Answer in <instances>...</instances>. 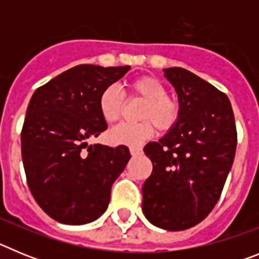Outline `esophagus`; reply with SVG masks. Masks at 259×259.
<instances>
[{
    "label": "esophagus",
    "instance_id": "esophagus-1",
    "mask_svg": "<svg viewBox=\"0 0 259 259\" xmlns=\"http://www.w3.org/2000/svg\"><path fill=\"white\" fill-rule=\"evenodd\" d=\"M130 153H131V155H139L143 153V149H141V146H131L130 148Z\"/></svg>",
    "mask_w": 259,
    "mask_h": 259
}]
</instances>
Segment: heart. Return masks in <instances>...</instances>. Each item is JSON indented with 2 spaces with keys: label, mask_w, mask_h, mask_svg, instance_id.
<instances>
[{
  "label": "heart",
  "mask_w": 259,
  "mask_h": 259,
  "mask_svg": "<svg viewBox=\"0 0 259 259\" xmlns=\"http://www.w3.org/2000/svg\"><path fill=\"white\" fill-rule=\"evenodd\" d=\"M132 96L145 101L141 107L143 120L135 124H120L109 132V140L115 145H140L154 135L155 125L161 131H170L180 119V105L167 96L163 84L152 76H140L130 83ZM124 100L115 85L102 91L98 98V109L107 123L118 122L122 116Z\"/></svg>",
  "instance_id": "b5f03b06"
}]
</instances>
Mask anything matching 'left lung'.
I'll return each mask as SVG.
<instances>
[{
    "instance_id": "left-lung-1",
    "label": "left lung",
    "mask_w": 259,
    "mask_h": 259,
    "mask_svg": "<svg viewBox=\"0 0 259 259\" xmlns=\"http://www.w3.org/2000/svg\"><path fill=\"white\" fill-rule=\"evenodd\" d=\"M163 71L178 93L180 119L161 140L144 148L153 171L143 185V211L157 227L183 231L202 222L218 202L237 132L223 92L185 68Z\"/></svg>"
}]
</instances>
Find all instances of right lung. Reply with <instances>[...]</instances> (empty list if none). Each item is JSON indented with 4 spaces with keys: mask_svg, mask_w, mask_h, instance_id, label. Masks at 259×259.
Returning a JSON list of instances; mask_svg holds the SVG:
<instances>
[{
    "mask_svg": "<svg viewBox=\"0 0 259 259\" xmlns=\"http://www.w3.org/2000/svg\"><path fill=\"white\" fill-rule=\"evenodd\" d=\"M130 68L75 66L32 95L20 135L23 166L38 206L59 223L79 226L100 218L131 158L124 145L87 143L107 128L100 95Z\"/></svg>",
    "mask_w": 259,
    "mask_h": 259,
    "instance_id": "obj_1",
    "label": "right lung"
}]
</instances>
